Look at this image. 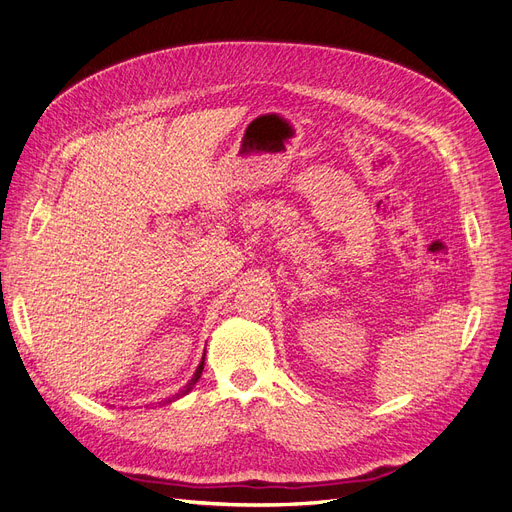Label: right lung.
Listing matches in <instances>:
<instances>
[{
    "label": "right lung",
    "mask_w": 512,
    "mask_h": 512,
    "mask_svg": "<svg viewBox=\"0 0 512 512\" xmlns=\"http://www.w3.org/2000/svg\"><path fill=\"white\" fill-rule=\"evenodd\" d=\"M203 365H205V359H203V361H200V365H198V369H196V374H194V378H192V380H190V382H188V386H185V389H183V391H181V393H179V395H185V393H188V391H190V389H192V386H194V384H196V382H198V378H200V374H203ZM179 395H177V397H179ZM168 401H170V399H168Z\"/></svg>",
    "instance_id": "right-lung-1"
}]
</instances>
